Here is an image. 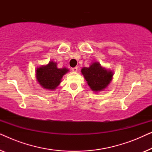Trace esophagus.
I'll return each instance as SVG.
<instances>
[{
  "label": "esophagus",
  "mask_w": 152,
  "mask_h": 152,
  "mask_svg": "<svg viewBox=\"0 0 152 152\" xmlns=\"http://www.w3.org/2000/svg\"><path fill=\"white\" fill-rule=\"evenodd\" d=\"M77 70H78L77 67H74V68H72V71L74 72H76L77 71Z\"/></svg>",
  "instance_id": "esophagus-1"
}]
</instances>
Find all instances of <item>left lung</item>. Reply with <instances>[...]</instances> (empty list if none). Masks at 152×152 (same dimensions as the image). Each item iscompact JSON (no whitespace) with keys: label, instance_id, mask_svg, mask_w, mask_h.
<instances>
[{"label":"left lung","instance_id":"obj_1","mask_svg":"<svg viewBox=\"0 0 152 152\" xmlns=\"http://www.w3.org/2000/svg\"><path fill=\"white\" fill-rule=\"evenodd\" d=\"M82 74L93 92H99L108 87L113 80V70L103 67L99 62L91 63L89 67H83Z\"/></svg>","mask_w":152,"mask_h":152}]
</instances>
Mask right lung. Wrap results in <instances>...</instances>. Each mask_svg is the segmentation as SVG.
I'll use <instances>...</instances> for the list:
<instances>
[{"mask_svg": "<svg viewBox=\"0 0 152 152\" xmlns=\"http://www.w3.org/2000/svg\"><path fill=\"white\" fill-rule=\"evenodd\" d=\"M68 72L69 69L66 68H59L56 62L50 61L46 65L37 68L36 78L42 88L54 91L61 82L63 76Z\"/></svg>", "mask_w": 152, "mask_h": 152, "instance_id": "1", "label": "right lung"}]
</instances>
